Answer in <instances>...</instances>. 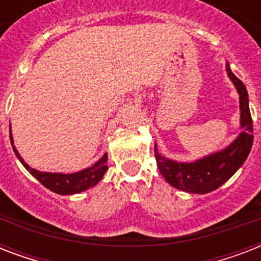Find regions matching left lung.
Listing matches in <instances>:
<instances>
[{"label": "left lung", "mask_w": 261, "mask_h": 261, "mask_svg": "<svg viewBox=\"0 0 261 261\" xmlns=\"http://www.w3.org/2000/svg\"><path fill=\"white\" fill-rule=\"evenodd\" d=\"M226 71L240 96V127L243 131L237 135V138L222 150L195 160L192 163H178L167 159L160 154L157 145H154L160 173L172 187L188 194H208L219 188L243 167L252 149L253 124L247 88L241 80L233 74L229 62H226Z\"/></svg>", "instance_id": "obj_1"}]
</instances>
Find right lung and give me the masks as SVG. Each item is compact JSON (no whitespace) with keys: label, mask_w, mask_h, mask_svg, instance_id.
I'll return each instance as SVG.
<instances>
[{"label":"right lung","mask_w":261,"mask_h":261,"mask_svg":"<svg viewBox=\"0 0 261 261\" xmlns=\"http://www.w3.org/2000/svg\"><path fill=\"white\" fill-rule=\"evenodd\" d=\"M10 142H12V147L16 157L20 160V163L24 165L27 171L30 172L36 180L42 182L43 186L48 188L50 191L59 195H74L80 194L83 191H87L92 187H94L100 180L102 178L104 173L108 169L107 165V160L108 155L107 153L102 155L101 159L98 160L97 163H94L92 167L83 169V171L75 172V173H51V172H40L38 169L31 168L28 164L22 160L20 153L13 145V137H12V130L9 128Z\"/></svg>","instance_id":"1"}]
</instances>
